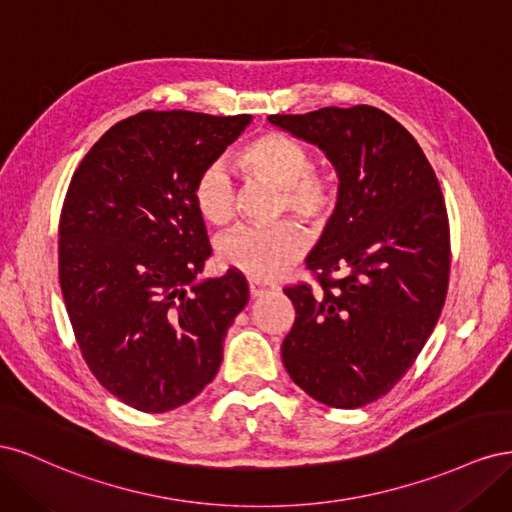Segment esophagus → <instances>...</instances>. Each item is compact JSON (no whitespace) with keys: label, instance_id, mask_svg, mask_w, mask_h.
I'll return each mask as SVG.
<instances>
[{"label":"esophagus","instance_id":"1","mask_svg":"<svg viewBox=\"0 0 512 512\" xmlns=\"http://www.w3.org/2000/svg\"><path fill=\"white\" fill-rule=\"evenodd\" d=\"M271 290H275V286L262 284V282H258V280H250V294H252L254 299H256V297H262V294H267V292H271Z\"/></svg>","mask_w":512,"mask_h":512}]
</instances>
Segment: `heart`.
Instances as JSON below:
<instances>
[{
	"mask_svg": "<svg viewBox=\"0 0 512 512\" xmlns=\"http://www.w3.org/2000/svg\"><path fill=\"white\" fill-rule=\"evenodd\" d=\"M239 164L247 177L269 181L282 188V211L320 226L337 205L333 179L314 173V156L305 145L282 132H265L245 145ZM194 205L215 226L232 220L237 188L222 164L207 166L194 183ZM307 250L301 226L284 222L271 228L241 226L226 232L218 243L222 265L258 280H273L292 267Z\"/></svg>",
	"mask_w": 512,
	"mask_h": 512,
	"instance_id": "heart-1",
	"label": "heart"
}]
</instances>
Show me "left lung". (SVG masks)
<instances>
[{
	"label": "left lung",
	"instance_id": "8db88e82",
	"mask_svg": "<svg viewBox=\"0 0 512 512\" xmlns=\"http://www.w3.org/2000/svg\"><path fill=\"white\" fill-rule=\"evenodd\" d=\"M333 164L337 205L307 256L322 290L284 292V367L331 408H361L412 367L440 318L451 269L440 183L414 136L374 106L271 115Z\"/></svg>",
	"mask_w": 512,
	"mask_h": 512
}]
</instances>
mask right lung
<instances>
[{
	"mask_svg": "<svg viewBox=\"0 0 512 512\" xmlns=\"http://www.w3.org/2000/svg\"><path fill=\"white\" fill-rule=\"evenodd\" d=\"M252 115L143 111L76 168L59 222V284L76 342L108 393L141 412L188 404L215 378L250 299L237 271L200 280L211 256L194 183Z\"/></svg>",
	"mask_w": 512,
	"mask_h": 512,
	"instance_id": "right-lung-1",
	"label": "right lung"
}]
</instances>
